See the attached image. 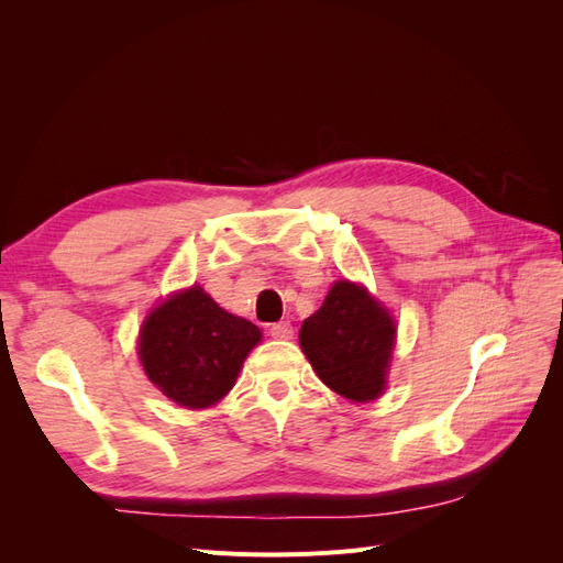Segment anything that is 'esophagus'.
<instances>
[{"label":"esophagus","instance_id":"obj_1","mask_svg":"<svg viewBox=\"0 0 563 563\" xmlns=\"http://www.w3.org/2000/svg\"><path fill=\"white\" fill-rule=\"evenodd\" d=\"M269 335L277 340H288V338H294V327L288 321H277L269 327Z\"/></svg>","mask_w":563,"mask_h":563}]
</instances>
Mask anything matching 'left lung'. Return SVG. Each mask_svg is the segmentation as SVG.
Returning <instances> with one entry per match:
<instances>
[{"mask_svg":"<svg viewBox=\"0 0 563 563\" xmlns=\"http://www.w3.org/2000/svg\"><path fill=\"white\" fill-rule=\"evenodd\" d=\"M395 338V319L383 305L364 286L343 279L302 321L300 347L323 385L364 404L383 395Z\"/></svg>","mask_w":563,"mask_h":563,"instance_id":"8db88e82","label":"left lung"}]
</instances>
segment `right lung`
Listing matches in <instances>:
<instances>
[{
  "instance_id": "right-lung-1",
  "label": "right lung",
  "mask_w": 563,
  "mask_h": 563,
  "mask_svg": "<svg viewBox=\"0 0 563 563\" xmlns=\"http://www.w3.org/2000/svg\"><path fill=\"white\" fill-rule=\"evenodd\" d=\"M261 343V329L225 312L192 286L147 314L139 356L152 385L185 408L218 404L240 376L246 354Z\"/></svg>"
}]
</instances>
